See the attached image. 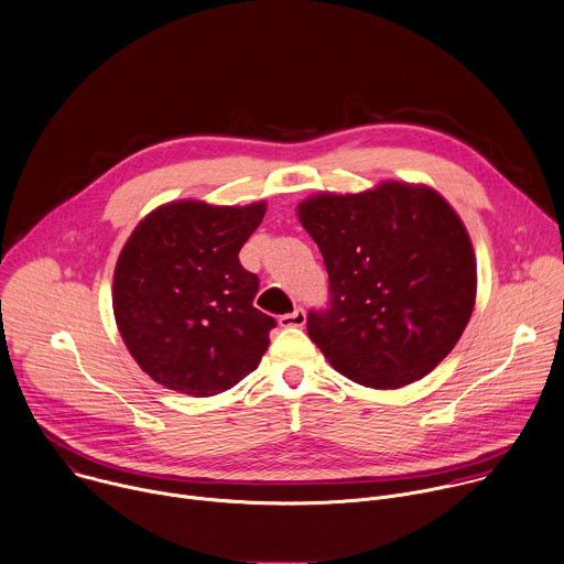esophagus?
Here are the masks:
<instances>
[{
	"instance_id": "34e87169",
	"label": "esophagus",
	"mask_w": 564,
	"mask_h": 564,
	"mask_svg": "<svg viewBox=\"0 0 564 564\" xmlns=\"http://www.w3.org/2000/svg\"><path fill=\"white\" fill-rule=\"evenodd\" d=\"M306 322V313H304V308H295V311H291V313H284V315H280V324L282 326H302Z\"/></svg>"
}]
</instances>
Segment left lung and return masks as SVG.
<instances>
[{"mask_svg":"<svg viewBox=\"0 0 564 564\" xmlns=\"http://www.w3.org/2000/svg\"><path fill=\"white\" fill-rule=\"evenodd\" d=\"M328 273V302L306 330L335 371L398 389L433 371L460 340L476 302L465 224L433 188L387 182L297 206Z\"/></svg>","mask_w":564,"mask_h":564,"instance_id":"obj_1","label":"left lung"}]
</instances>
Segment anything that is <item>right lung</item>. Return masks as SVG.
<instances>
[{"label":"right lung","mask_w":564,"mask_h":564,"mask_svg":"<svg viewBox=\"0 0 564 564\" xmlns=\"http://www.w3.org/2000/svg\"><path fill=\"white\" fill-rule=\"evenodd\" d=\"M264 210V202H173L124 245L112 311L135 362L166 389L206 398L258 369L275 319L253 306L260 280L240 264V249Z\"/></svg>","instance_id":"1"}]
</instances>
